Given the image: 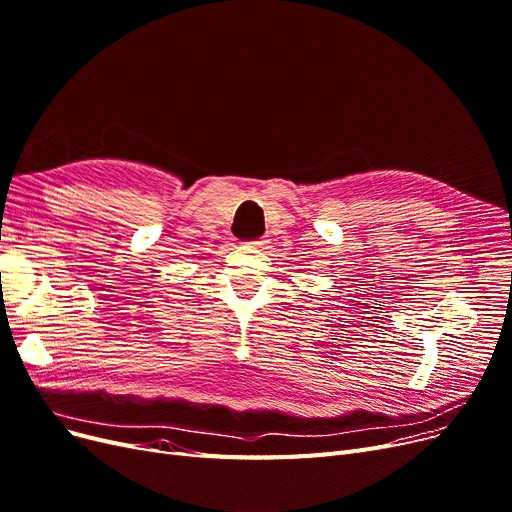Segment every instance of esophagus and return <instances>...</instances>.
Segmentation results:
<instances>
[{
  "mask_svg": "<svg viewBox=\"0 0 512 512\" xmlns=\"http://www.w3.org/2000/svg\"><path fill=\"white\" fill-rule=\"evenodd\" d=\"M268 244H270V240H268V238H257V240L249 242V247H251V249H259V251H263V249H268Z\"/></svg>",
  "mask_w": 512,
  "mask_h": 512,
  "instance_id": "1",
  "label": "esophagus"
}]
</instances>
